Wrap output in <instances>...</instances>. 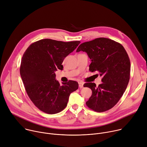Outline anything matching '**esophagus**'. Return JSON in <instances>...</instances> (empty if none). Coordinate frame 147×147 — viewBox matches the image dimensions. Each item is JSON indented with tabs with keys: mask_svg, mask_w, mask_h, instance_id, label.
<instances>
[{
	"mask_svg": "<svg viewBox=\"0 0 147 147\" xmlns=\"http://www.w3.org/2000/svg\"><path fill=\"white\" fill-rule=\"evenodd\" d=\"M78 84H79V87L80 88H82L84 87V83L82 82H79Z\"/></svg>",
	"mask_w": 147,
	"mask_h": 147,
	"instance_id": "34e87169",
	"label": "esophagus"
}]
</instances>
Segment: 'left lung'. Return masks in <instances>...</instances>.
I'll return each mask as SVG.
<instances>
[{
  "label": "left lung",
  "mask_w": 147,
  "mask_h": 147,
  "mask_svg": "<svg viewBox=\"0 0 147 147\" xmlns=\"http://www.w3.org/2000/svg\"><path fill=\"white\" fill-rule=\"evenodd\" d=\"M86 52L91 59L89 71H97L102 76V84L86 83L92 91L86 102L97 112H103L115 106L128 85L130 75V61L123 46L111 39L97 38L81 44L76 52Z\"/></svg>",
  "instance_id": "8db88e82"
}]
</instances>
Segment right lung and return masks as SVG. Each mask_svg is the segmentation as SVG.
<instances>
[{"mask_svg":"<svg viewBox=\"0 0 147 147\" xmlns=\"http://www.w3.org/2000/svg\"><path fill=\"white\" fill-rule=\"evenodd\" d=\"M80 42L42 39L31 44L23 54L20 68L23 82L29 98L42 111L50 115L61 111L70 94L78 89L74 80L61 85L55 72L63 69L64 58Z\"/></svg>","mask_w":147,"mask_h":147,"instance_id":"1","label":"right lung"}]
</instances>
